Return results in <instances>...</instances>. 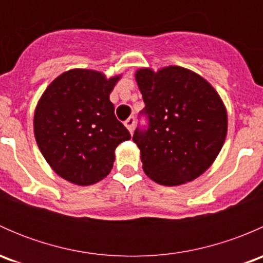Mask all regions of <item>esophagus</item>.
<instances>
[{"label": "esophagus", "mask_w": 263, "mask_h": 263, "mask_svg": "<svg viewBox=\"0 0 263 263\" xmlns=\"http://www.w3.org/2000/svg\"><path fill=\"white\" fill-rule=\"evenodd\" d=\"M135 123H136V121H135V117H129V118H127L126 121H124V126L128 128L129 132H132L135 129Z\"/></svg>", "instance_id": "obj_1"}]
</instances>
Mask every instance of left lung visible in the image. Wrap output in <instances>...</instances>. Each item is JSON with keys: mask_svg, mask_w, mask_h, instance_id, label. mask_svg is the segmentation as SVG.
Listing matches in <instances>:
<instances>
[{"mask_svg": "<svg viewBox=\"0 0 263 263\" xmlns=\"http://www.w3.org/2000/svg\"><path fill=\"white\" fill-rule=\"evenodd\" d=\"M136 81L146 126L132 140L141 151L142 168L153 181L178 185L193 181L216 159L225 141L227 110L214 87L197 73L169 66L154 72L141 68Z\"/></svg>", "mask_w": 263, "mask_h": 263, "instance_id": "obj_1", "label": "left lung"}]
</instances>
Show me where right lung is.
Instances as JSON below:
<instances>
[{"instance_id": "right-lung-1", "label": "right lung", "mask_w": 263, "mask_h": 263, "mask_svg": "<svg viewBox=\"0 0 263 263\" xmlns=\"http://www.w3.org/2000/svg\"><path fill=\"white\" fill-rule=\"evenodd\" d=\"M118 79L75 68L58 76L42 95L34 115L36 144L66 181L79 185L102 181L113 168L116 147L131 139L109 100Z\"/></svg>"}]
</instances>
